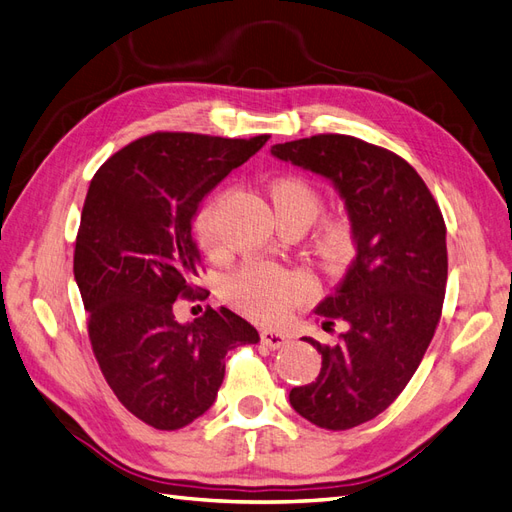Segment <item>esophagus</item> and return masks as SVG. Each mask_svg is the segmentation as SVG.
I'll use <instances>...</instances> for the list:
<instances>
[{
	"label": "esophagus",
	"mask_w": 512,
	"mask_h": 512,
	"mask_svg": "<svg viewBox=\"0 0 512 512\" xmlns=\"http://www.w3.org/2000/svg\"><path fill=\"white\" fill-rule=\"evenodd\" d=\"M260 340H262V344H267L269 349H280V347H284V344L288 342L284 334H280V331H273V329L262 331Z\"/></svg>",
	"instance_id": "1"
}]
</instances>
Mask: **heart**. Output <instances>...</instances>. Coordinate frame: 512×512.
<instances>
[{
    "instance_id": "b5f03b06",
    "label": "heart",
    "mask_w": 512,
    "mask_h": 512,
    "mask_svg": "<svg viewBox=\"0 0 512 512\" xmlns=\"http://www.w3.org/2000/svg\"><path fill=\"white\" fill-rule=\"evenodd\" d=\"M269 198L278 224H299L308 228L323 211V196L301 176H280L269 187ZM222 196L206 202L196 219V230L206 250H215V217ZM351 247L347 219L331 217L314 239V250L325 262H340ZM314 278L303 269L250 260L226 278L224 290L234 308L258 323H278L314 295Z\"/></svg>"
}]
</instances>
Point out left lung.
<instances>
[{"label":"left lung","mask_w":512,"mask_h":512,"mask_svg":"<svg viewBox=\"0 0 512 512\" xmlns=\"http://www.w3.org/2000/svg\"><path fill=\"white\" fill-rule=\"evenodd\" d=\"M271 153L329 178L347 204L357 256L314 314L338 344L306 338L323 355L312 383L288 394L301 418L327 431L377 418L418 370L444 306L446 224L433 193L388 148L321 133L275 144Z\"/></svg>","instance_id":"1"}]
</instances>
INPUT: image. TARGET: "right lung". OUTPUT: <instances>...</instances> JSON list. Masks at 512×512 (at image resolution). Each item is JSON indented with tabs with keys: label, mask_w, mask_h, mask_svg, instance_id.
I'll list each match as a JSON object with an SVG mask.
<instances>
[{
	"label": "right lung",
	"mask_w": 512,
	"mask_h": 512,
	"mask_svg": "<svg viewBox=\"0 0 512 512\" xmlns=\"http://www.w3.org/2000/svg\"><path fill=\"white\" fill-rule=\"evenodd\" d=\"M159 131L120 148L96 170L81 211L73 271L96 362L135 418L159 431L191 424L215 403L224 357L258 331L228 308L191 323L176 299H200L191 222L202 198L265 146Z\"/></svg>",
	"instance_id": "1"
}]
</instances>
